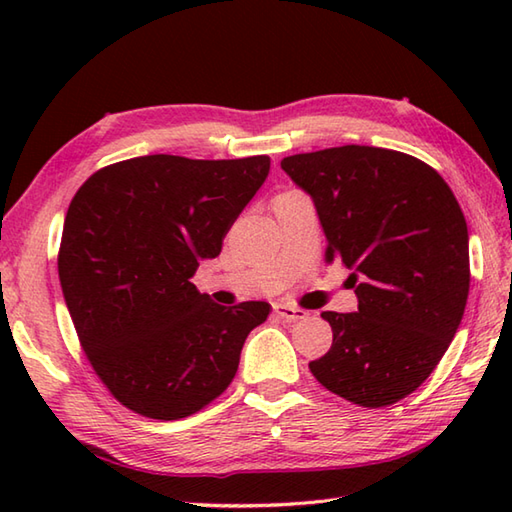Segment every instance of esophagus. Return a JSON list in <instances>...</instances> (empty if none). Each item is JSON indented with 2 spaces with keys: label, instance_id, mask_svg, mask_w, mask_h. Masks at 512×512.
<instances>
[{
  "label": "esophagus",
  "instance_id": "esophagus-1",
  "mask_svg": "<svg viewBox=\"0 0 512 512\" xmlns=\"http://www.w3.org/2000/svg\"><path fill=\"white\" fill-rule=\"evenodd\" d=\"M275 314H277L279 319H284V321H301V319L308 317L306 310L295 308V306H288V303H277Z\"/></svg>",
  "mask_w": 512,
  "mask_h": 512
}]
</instances>
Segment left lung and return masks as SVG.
Here are the masks:
<instances>
[{"mask_svg":"<svg viewBox=\"0 0 512 512\" xmlns=\"http://www.w3.org/2000/svg\"><path fill=\"white\" fill-rule=\"evenodd\" d=\"M319 213L356 312H321L332 347L310 372L332 394L387 407L416 391L447 352L469 297V231L449 184L394 149L345 145L281 160Z\"/></svg>","mask_w":512,"mask_h":512,"instance_id":"1","label":"left lung"}]
</instances>
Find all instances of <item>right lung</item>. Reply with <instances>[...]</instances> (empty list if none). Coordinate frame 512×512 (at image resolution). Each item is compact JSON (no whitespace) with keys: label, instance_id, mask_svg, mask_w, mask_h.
Here are the masks:
<instances>
[{"label":"right lung","instance_id":"add662e5","mask_svg":"<svg viewBox=\"0 0 512 512\" xmlns=\"http://www.w3.org/2000/svg\"><path fill=\"white\" fill-rule=\"evenodd\" d=\"M270 171L268 156L154 154L103 167L70 202L59 248L65 306L112 396L140 416L180 420L235 378L266 301L220 306L191 284Z\"/></svg>","mask_w":512,"mask_h":512}]
</instances>
